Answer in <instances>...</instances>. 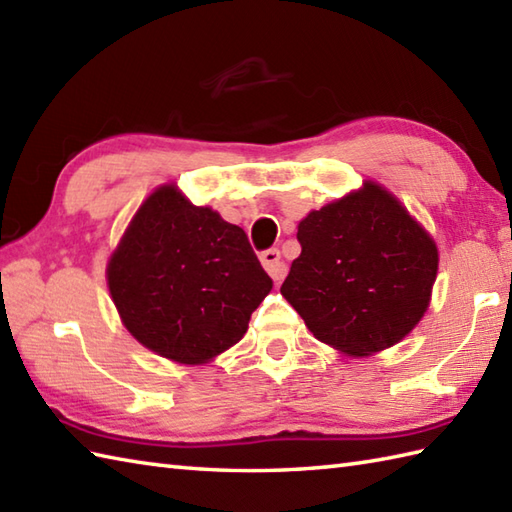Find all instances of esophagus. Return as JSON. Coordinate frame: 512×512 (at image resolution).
<instances>
[{"mask_svg":"<svg viewBox=\"0 0 512 512\" xmlns=\"http://www.w3.org/2000/svg\"><path fill=\"white\" fill-rule=\"evenodd\" d=\"M259 259H262V266L266 268V273L273 277L275 281H281L286 277L288 273V266L284 264V259H281V253L277 248H268L264 250L262 255H259Z\"/></svg>","mask_w":512,"mask_h":512,"instance_id":"1","label":"esophagus"}]
</instances>
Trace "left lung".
I'll list each match as a JSON object with an SVG mask.
<instances>
[{"label": "left lung", "mask_w": 512, "mask_h": 512, "mask_svg": "<svg viewBox=\"0 0 512 512\" xmlns=\"http://www.w3.org/2000/svg\"><path fill=\"white\" fill-rule=\"evenodd\" d=\"M281 295L319 341L354 356L407 336L429 306L438 248L394 195L365 182L301 220Z\"/></svg>", "instance_id": "left-lung-1"}]
</instances>
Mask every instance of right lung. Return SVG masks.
<instances>
[{
  "mask_svg": "<svg viewBox=\"0 0 512 512\" xmlns=\"http://www.w3.org/2000/svg\"><path fill=\"white\" fill-rule=\"evenodd\" d=\"M107 284L134 339L198 365L242 339L273 279L242 228L169 184L134 215L107 266Z\"/></svg>",
  "mask_w": 512,
  "mask_h": 512,
  "instance_id": "1",
  "label": "right lung"
}]
</instances>
